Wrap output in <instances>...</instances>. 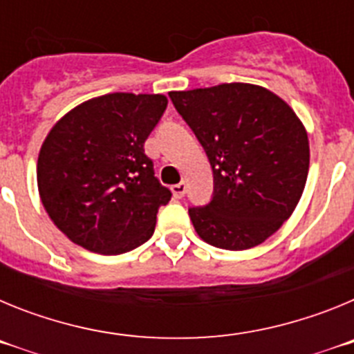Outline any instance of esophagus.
<instances>
[{"instance_id": "esophagus-1", "label": "esophagus", "mask_w": 354, "mask_h": 354, "mask_svg": "<svg viewBox=\"0 0 354 354\" xmlns=\"http://www.w3.org/2000/svg\"><path fill=\"white\" fill-rule=\"evenodd\" d=\"M171 193H174L175 198H183L186 195V183H179L171 186Z\"/></svg>"}]
</instances>
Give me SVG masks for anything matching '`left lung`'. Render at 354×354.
Returning <instances> with one entry per match:
<instances>
[{
  "label": "left lung",
  "mask_w": 354,
  "mask_h": 354,
  "mask_svg": "<svg viewBox=\"0 0 354 354\" xmlns=\"http://www.w3.org/2000/svg\"><path fill=\"white\" fill-rule=\"evenodd\" d=\"M204 147L214 196L189 218L205 243L248 250L273 236L294 212L310 165L306 129L271 90L223 83L168 93Z\"/></svg>",
  "instance_id": "obj_1"
}]
</instances>
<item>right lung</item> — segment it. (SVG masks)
<instances>
[{
  "mask_svg": "<svg viewBox=\"0 0 354 354\" xmlns=\"http://www.w3.org/2000/svg\"><path fill=\"white\" fill-rule=\"evenodd\" d=\"M167 104L161 93H106L51 127L37 184L44 209L72 243L118 255L154 234L158 209L171 193L154 177L143 145Z\"/></svg>",
  "mask_w": 354,
  "mask_h": 354,
  "instance_id": "1",
  "label": "right lung"
}]
</instances>
